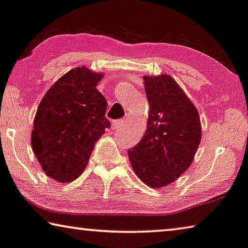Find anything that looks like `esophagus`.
I'll return each mask as SVG.
<instances>
[{
    "mask_svg": "<svg viewBox=\"0 0 248 248\" xmlns=\"http://www.w3.org/2000/svg\"><path fill=\"white\" fill-rule=\"evenodd\" d=\"M124 124V120H114L111 124V128L113 130H118V129L123 128Z\"/></svg>",
    "mask_w": 248,
    "mask_h": 248,
    "instance_id": "1",
    "label": "esophagus"
}]
</instances>
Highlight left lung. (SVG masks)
Instances as JSON below:
<instances>
[{
  "label": "left lung",
  "instance_id": "8db88e82",
  "mask_svg": "<svg viewBox=\"0 0 248 248\" xmlns=\"http://www.w3.org/2000/svg\"><path fill=\"white\" fill-rule=\"evenodd\" d=\"M147 130L128 150L137 177L151 188L170 185L190 167L202 140L197 109L168 75L145 76Z\"/></svg>",
  "mask_w": 248,
  "mask_h": 248
}]
</instances>
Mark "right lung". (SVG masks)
I'll return each mask as SVG.
<instances>
[{
	"label": "right lung",
	"instance_id": "1",
	"mask_svg": "<svg viewBox=\"0 0 248 248\" xmlns=\"http://www.w3.org/2000/svg\"><path fill=\"white\" fill-rule=\"evenodd\" d=\"M103 73L78 66L44 94L36 110L31 145L43 171L59 183L77 179L95 141L110 127L107 101L97 84Z\"/></svg>",
	"mask_w": 248,
	"mask_h": 248
}]
</instances>
